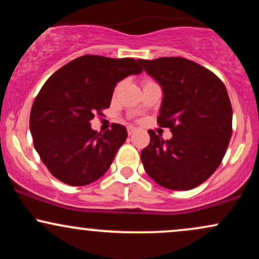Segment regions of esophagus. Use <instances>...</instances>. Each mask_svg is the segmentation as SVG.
Wrapping results in <instances>:
<instances>
[{"mask_svg": "<svg viewBox=\"0 0 259 259\" xmlns=\"http://www.w3.org/2000/svg\"><path fill=\"white\" fill-rule=\"evenodd\" d=\"M136 132V129L135 127H133V126H127V134H129V135H133L134 133Z\"/></svg>", "mask_w": 259, "mask_h": 259, "instance_id": "obj_1", "label": "esophagus"}]
</instances>
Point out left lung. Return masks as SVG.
Masks as SVG:
<instances>
[{
  "label": "left lung",
  "mask_w": 259,
  "mask_h": 259,
  "mask_svg": "<svg viewBox=\"0 0 259 259\" xmlns=\"http://www.w3.org/2000/svg\"><path fill=\"white\" fill-rule=\"evenodd\" d=\"M162 86L157 123L169 127L170 140L150 130L141 152L145 170L165 189L191 190L222 163L233 133V108L227 88L214 73L183 57L138 59Z\"/></svg>",
  "instance_id": "8db88e82"
}]
</instances>
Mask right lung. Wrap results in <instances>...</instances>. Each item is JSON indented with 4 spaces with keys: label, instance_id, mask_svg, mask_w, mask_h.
I'll return each mask as SVG.
<instances>
[{
    "label": "right lung",
    "instance_id": "add662e5",
    "mask_svg": "<svg viewBox=\"0 0 259 259\" xmlns=\"http://www.w3.org/2000/svg\"><path fill=\"white\" fill-rule=\"evenodd\" d=\"M142 68L134 58L85 55L45 82L30 112L34 147L56 179L84 186L100 179L125 142V126L97 133L90 121L111 105L115 85Z\"/></svg>",
    "mask_w": 259,
    "mask_h": 259
}]
</instances>
